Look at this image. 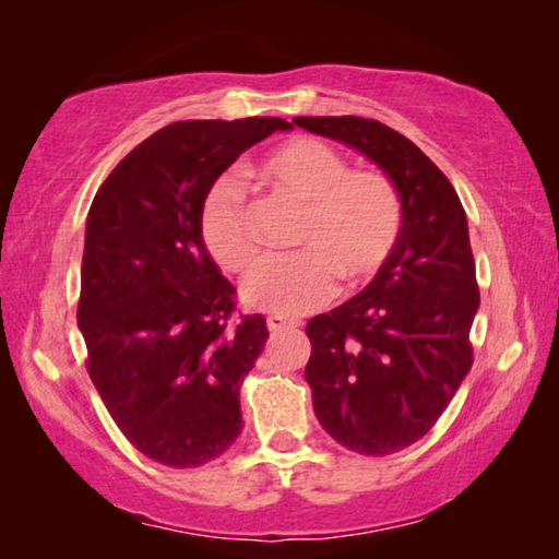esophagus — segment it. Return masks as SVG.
Instances as JSON below:
<instances>
[{
	"instance_id": "obj_1",
	"label": "esophagus",
	"mask_w": 559,
	"mask_h": 559,
	"mask_svg": "<svg viewBox=\"0 0 559 559\" xmlns=\"http://www.w3.org/2000/svg\"><path fill=\"white\" fill-rule=\"evenodd\" d=\"M266 325L271 333H283V330H296L300 323L298 320H290V318H283V316H269Z\"/></svg>"
}]
</instances>
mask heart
Here are the masks:
<instances>
[{
    "instance_id": "1",
    "label": "heart",
    "mask_w": 559,
    "mask_h": 559,
    "mask_svg": "<svg viewBox=\"0 0 559 559\" xmlns=\"http://www.w3.org/2000/svg\"><path fill=\"white\" fill-rule=\"evenodd\" d=\"M259 177L306 206L296 253L271 257L241 286L249 308L296 318L337 293V273L362 283L392 257L402 231V202L390 177L347 169L345 157L313 138H293L259 163ZM200 234L222 269L249 271L261 239L239 182L222 179L206 194Z\"/></svg>"
}]
</instances>
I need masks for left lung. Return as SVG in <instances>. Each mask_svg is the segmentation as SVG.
Instances as JSON below:
<instances>
[{"label": "left lung", "mask_w": 559, "mask_h": 559, "mask_svg": "<svg viewBox=\"0 0 559 559\" xmlns=\"http://www.w3.org/2000/svg\"><path fill=\"white\" fill-rule=\"evenodd\" d=\"M390 177L402 231L370 286L310 320L306 380L320 427L345 449L386 456L419 441L468 374L478 313L468 222L456 189L400 132L357 116L293 118Z\"/></svg>", "instance_id": "1"}]
</instances>
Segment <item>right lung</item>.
Masks as SVG:
<instances>
[{
  "mask_svg": "<svg viewBox=\"0 0 559 559\" xmlns=\"http://www.w3.org/2000/svg\"><path fill=\"white\" fill-rule=\"evenodd\" d=\"M276 130L290 122H173L91 204L79 300L88 374L126 439L163 466H204L241 433L239 390L269 328L263 316L234 318L200 214L224 169Z\"/></svg>",
  "mask_w": 559,
  "mask_h": 559,
  "instance_id": "add662e5",
  "label": "right lung"
}]
</instances>
